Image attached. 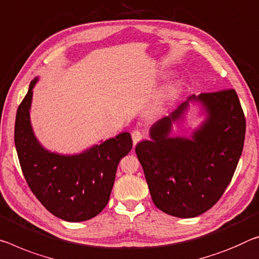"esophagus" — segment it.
I'll return each instance as SVG.
<instances>
[{
  "label": "esophagus",
  "instance_id": "obj_1",
  "mask_svg": "<svg viewBox=\"0 0 259 259\" xmlns=\"http://www.w3.org/2000/svg\"><path fill=\"white\" fill-rule=\"evenodd\" d=\"M131 137H133L134 145H136L138 142H141L142 139L144 138V134H143L142 131H139V130H134L133 133H131Z\"/></svg>",
  "mask_w": 259,
  "mask_h": 259
}]
</instances>
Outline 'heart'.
Returning <instances> with one entry per match:
<instances>
[{"instance_id":"heart-1","label":"heart","mask_w":259,"mask_h":259,"mask_svg":"<svg viewBox=\"0 0 259 259\" xmlns=\"http://www.w3.org/2000/svg\"><path fill=\"white\" fill-rule=\"evenodd\" d=\"M175 91H176V86H173V88H171V90H170V92L175 93Z\"/></svg>"}]
</instances>
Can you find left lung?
<instances>
[{"label":"left lung","instance_id":"left-lung-1","mask_svg":"<svg viewBox=\"0 0 259 259\" xmlns=\"http://www.w3.org/2000/svg\"><path fill=\"white\" fill-rule=\"evenodd\" d=\"M190 103L204 121L190 138L170 136ZM245 117L235 90L192 94L150 128L139 142L137 158L155 206L178 218H195L214 205L231 182L242 154Z\"/></svg>","mask_w":259,"mask_h":259}]
</instances>
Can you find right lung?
Listing matches in <instances>:
<instances>
[{"label":"right lung","instance_id":"1","mask_svg":"<svg viewBox=\"0 0 259 259\" xmlns=\"http://www.w3.org/2000/svg\"><path fill=\"white\" fill-rule=\"evenodd\" d=\"M19 105L15 145L28 187L40 203L57 218L79 223L99 214L107 205L120 160L133 149L129 133H121L76 154H60L40 144L31 124L33 89Z\"/></svg>","mask_w":259,"mask_h":259}]
</instances>
